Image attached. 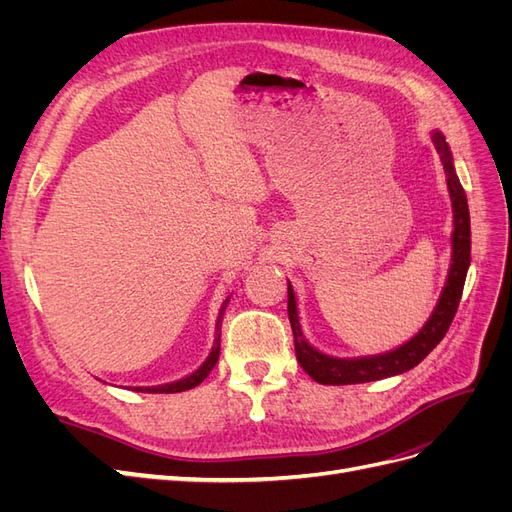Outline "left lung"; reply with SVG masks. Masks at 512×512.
I'll return each instance as SVG.
<instances>
[{
    "label": "left lung",
    "mask_w": 512,
    "mask_h": 512,
    "mask_svg": "<svg viewBox=\"0 0 512 512\" xmlns=\"http://www.w3.org/2000/svg\"><path fill=\"white\" fill-rule=\"evenodd\" d=\"M433 145H436L440 160L444 164L448 192L453 200V213H455V230H453V262L451 271H448V280L442 290V297L433 309L431 318L427 320L421 333H416L408 344L399 346L380 356H363V359H333V356L322 354L309 346L301 327H299V314H297V301H294L292 286L288 284V318L294 335V352H297V361L301 367L320 384H361V382H374L389 376L404 374V371L416 367L425 356L436 348L442 337L446 335L448 327L457 314L459 299L466 284V273L470 267V211H468V198L463 192L459 177L453 166L451 149H448L444 136L440 132H433Z\"/></svg>",
    "instance_id": "left-lung-1"
}]
</instances>
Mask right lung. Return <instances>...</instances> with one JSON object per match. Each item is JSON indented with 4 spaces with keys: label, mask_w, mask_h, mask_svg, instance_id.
I'll return each mask as SVG.
<instances>
[{
    "label": "right lung",
    "mask_w": 512,
    "mask_h": 512,
    "mask_svg": "<svg viewBox=\"0 0 512 512\" xmlns=\"http://www.w3.org/2000/svg\"><path fill=\"white\" fill-rule=\"evenodd\" d=\"M230 301V297L224 301V305H222V312H220V318H218V329H220V322H222V314H224V309H226V303ZM218 359H220V333H218V337H215V344H213V348H211V354L207 356V361L200 365L192 376H188V378H183V380H179V382H173V384H162V386H141V389L138 391H143V393H181V391H190V389H194V386H198L200 382H203L209 374H211V369L215 367V363H218Z\"/></svg>",
    "instance_id": "1"
}]
</instances>
